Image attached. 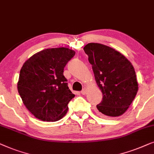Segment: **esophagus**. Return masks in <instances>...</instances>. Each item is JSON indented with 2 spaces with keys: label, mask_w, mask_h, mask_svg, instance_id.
Segmentation results:
<instances>
[{
  "label": "esophagus",
  "mask_w": 154,
  "mask_h": 154,
  "mask_svg": "<svg viewBox=\"0 0 154 154\" xmlns=\"http://www.w3.org/2000/svg\"><path fill=\"white\" fill-rule=\"evenodd\" d=\"M81 94L82 95H85L86 94V88H84V89L81 91Z\"/></svg>",
  "instance_id": "obj_1"
}]
</instances>
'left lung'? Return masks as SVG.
<instances>
[{
  "label": "left lung",
  "mask_w": 154,
  "mask_h": 154,
  "mask_svg": "<svg viewBox=\"0 0 154 154\" xmlns=\"http://www.w3.org/2000/svg\"><path fill=\"white\" fill-rule=\"evenodd\" d=\"M92 65L95 79L103 94L96 105L99 114L107 117L122 115L133 103L138 91L135 69L119 51L99 43L84 47Z\"/></svg>",
  "instance_id": "left-lung-1"
}]
</instances>
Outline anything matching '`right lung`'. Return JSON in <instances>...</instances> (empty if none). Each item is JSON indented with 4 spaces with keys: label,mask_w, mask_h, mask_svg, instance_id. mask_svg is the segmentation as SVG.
<instances>
[{
    "label": "right lung",
    "mask_w": 154,
    "mask_h": 154,
    "mask_svg": "<svg viewBox=\"0 0 154 154\" xmlns=\"http://www.w3.org/2000/svg\"><path fill=\"white\" fill-rule=\"evenodd\" d=\"M75 51L66 47L39 51L23 64L17 89L23 103L35 117L57 121L66 115L75 97L69 89L63 69Z\"/></svg>",
    "instance_id": "1"
}]
</instances>
